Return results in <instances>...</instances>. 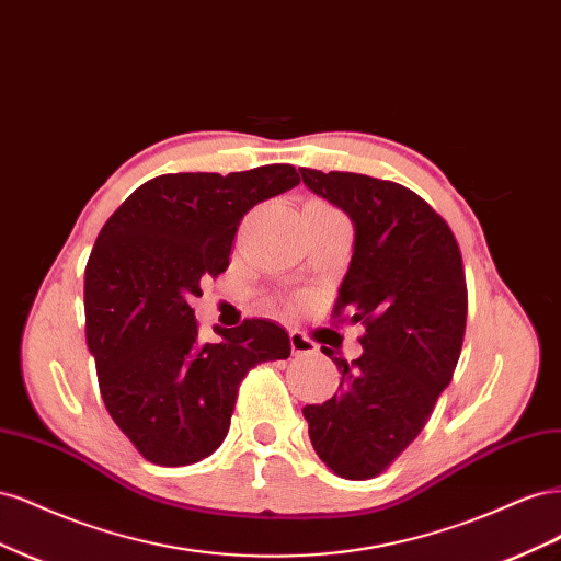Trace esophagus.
<instances>
[{"instance_id":"1","label":"esophagus","mask_w":561,"mask_h":561,"mask_svg":"<svg viewBox=\"0 0 561 561\" xmlns=\"http://www.w3.org/2000/svg\"><path fill=\"white\" fill-rule=\"evenodd\" d=\"M290 346H293V355H311L318 351L316 342H311V339L299 330L290 332Z\"/></svg>"}]
</instances>
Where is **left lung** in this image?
I'll use <instances>...</instances> for the list:
<instances>
[{
  "label": "left lung",
  "mask_w": 561,
  "mask_h": 561,
  "mask_svg": "<svg viewBox=\"0 0 561 561\" xmlns=\"http://www.w3.org/2000/svg\"><path fill=\"white\" fill-rule=\"evenodd\" d=\"M304 184L355 227L332 318L360 322L363 355L334 358L339 393L304 407L322 463L339 478L383 472L426 426L461 355L468 287L449 225L407 186L360 173L299 168Z\"/></svg>",
  "instance_id": "8db88e82"
}]
</instances>
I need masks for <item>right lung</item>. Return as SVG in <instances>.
Segmentation results:
<instances>
[{"label":"right lung","mask_w":561,"mask_h":561,"mask_svg":"<svg viewBox=\"0 0 561 561\" xmlns=\"http://www.w3.org/2000/svg\"><path fill=\"white\" fill-rule=\"evenodd\" d=\"M299 184L290 163L241 173H171L107 219L87 264V344L110 416L147 461L190 466L229 433L248 371L290 358V336L243 320L203 344L192 299L229 266L236 229L260 201Z\"/></svg>","instance_id":"1"}]
</instances>
